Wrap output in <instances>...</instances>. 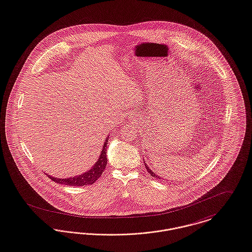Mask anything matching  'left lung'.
Segmentation results:
<instances>
[{
	"label": "left lung",
	"instance_id": "left-lung-1",
	"mask_svg": "<svg viewBox=\"0 0 252 252\" xmlns=\"http://www.w3.org/2000/svg\"><path fill=\"white\" fill-rule=\"evenodd\" d=\"M143 161H144V165H145V168H146V170L148 171V173H150V175H151V176H153L154 178H156V179H160V180L161 178H160V176H159V175H157L155 172H153V170H151V169L149 168V166L146 164L145 160H143Z\"/></svg>",
	"mask_w": 252,
	"mask_h": 252
}]
</instances>
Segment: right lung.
Returning a JSON list of instances; mask_svg holds the SVG:
<instances>
[{
  "mask_svg": "<svg viewBox=\"0 0 252 252\" xmlns=\"http://www.w3.org/2000/svg\"><path fill=\"white\" fill-rule=\"evenodd\" d=\"M105 139L102 151L99 155V158L97 161L94 163V165H92V168L89 169L87 172L77 175V176H73V177H69V178H56L53 176H49V178L51 180H53L54 182L59 184H63V185H67V186H75V187H82V186H87V185H92L94 183L104 172L105 167L107 165V144H108V139Z\"/></svg>",
  "mask_w": 252,
  "mask_h": 252,
  "instance_id": "right-lung-1",
  "label": "right lung"
}]
</instances>
